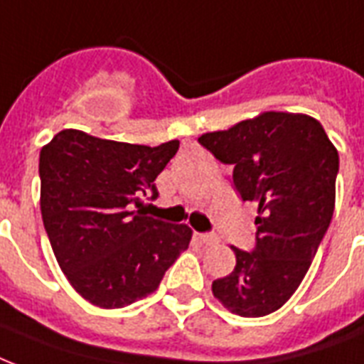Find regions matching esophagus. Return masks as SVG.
<instances>
[{
  "instance_id": "esophagus-1",
  "label": "esophagus",
  "mask_w": 364,
  "mask_h": 364,
  "mask_svg": "<svg viewBox=\"0 0 364 364\" xmlns=\"http://www.w3.org/2000/svg\"><path fill=\"white\" fill-rule=\"evenodd\" d=\"M197 239L205 245H216L218 243V237L213 235V233H197Z\"/></svg>"
}]
</instances>
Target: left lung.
Masks as SVG:
<instances>
[{"instance_id": "obj_1", "label": "left lung", "mask_w": 364, "mask_h": 364, "mask_svg": "<svg viewBox=\"0 0 364 364\" xmlns=\"http://www.w3.org/2000/svg\"><path fill=\"white\" fill-rule=\"evenodd\" d=\"M199 144L232 165L241 199L258 205L255 250L232 247L237 262L213 281L214 298L241 317L273 314L300 287L331 226L336 148L319 121L289 112H264Z\"/></svg>"}]
</instances>
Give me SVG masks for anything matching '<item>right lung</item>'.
I'll list each match as a JSON object with an SVG mask.
<instances>
[{
	"instance_id": "obj_1",
	"label": "right lung",
	"mask_w": 364,
	"mask_h": 364,
	"mask_svg": "<svg viewBox=\"0 0 364 364\" xmlns=\"http://www.w3.org/2000/svg\"><path fill=\"white\" fill-rule=\"evenodd\" d=\"M64 129L39 154L41 216L58 266L92 306L117 309L159 287L191 230L132 210L157 197L156 178L178 151Z\"/></svg>"
}]
</instances>
